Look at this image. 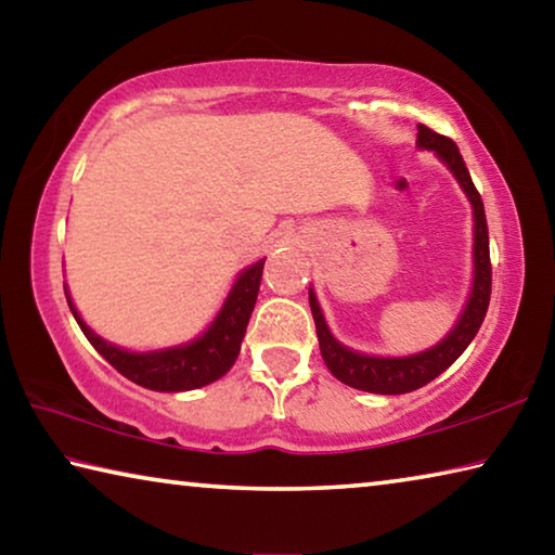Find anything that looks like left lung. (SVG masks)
Masks as SVG:
<instances>
[{"instance_id":"left-lung-1","label":"left lung","mask_w":555,"mask_h":555,"mask_svg":"<svg viewBox=\"0 0 555 555\" xmlns=\"http://www.w3.org/2000/svg\"><path fill=\"white\" fill-rule=\"evenodd\" d=\"M416 146L421 152H434L438 156V162L455 176L457 185L463 188L465 198L469 201V208H473V281H469V294L463 311H460L455 325L446 333L443 340H438L436 345H430L421 352L401 357L357 352L352 347L343 345L331 333V327H327L313 286L308 288V300H311L318 345H321L325 367L333 372L335 379L347 384V387L370 393H409L413 389L426 387L428 382H434L438 374H443L467 350V345L473 343V337L485 321L487 306H490V234H487L485 205L480 193L475 191L473 178H469L463 156H460L453 139L436 134L434 129L418 125Z\"/></svg>"}]
</instances>
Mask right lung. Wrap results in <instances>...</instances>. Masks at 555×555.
I'll list each match as a JSON object with an SVG mask.
<instances>
[{"label":"right lung","mask_w":555,"mask_h":555,"mask_svg":"<svg viewBox=\"0 0 555 555\" xmlns=\"http://www.w3.org/2000/svg\"><path fill=\"white\" fill-rule=\"evenodd\" d=\"M261 271H264V259L240 271L228 296L222 300L220 311L215 313L212 323L198 337L181 345L158 347V350L144 352L127 350V347L105 340V337L98 335L82 321L68 288H65V298H68L70 313L78 321L80 331L86 333L90 345L119 374H125L127 379L152 391H191L208 387V384L224 377L234 360H237L244 333H247L249 318L257 304Z\"/></svg>","instance_id":"add662e5"}]
</instances>
